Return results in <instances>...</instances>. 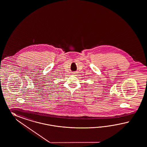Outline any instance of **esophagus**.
Wrapping results in <instances>:
<instances>
[{
	"label": "esophagus",
	"mask_w": 147,
	"mask_h": 147,
	"mask_svg": "<svg viewBox=\"0 0 147 147\" xmlns=\"http://www.w3.org/2000/svg\"><path fill=\"white\" fill-rule=\"evenodd\" d=\"M73 74H75V73H73Z\"/></svg>",
	"instance_id": "obj_1"
}]
</instances>
